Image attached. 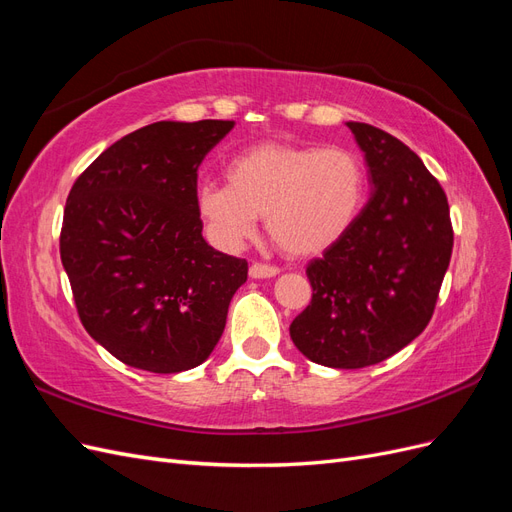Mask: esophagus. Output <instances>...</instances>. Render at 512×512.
<instances>
[{
	"instance_id": "obj_1",
	"label": "esophagus",
	"mask_w": 512,
	"mask_h": 512,
	"mask_svg": "<svg viewBox=\"0 0 512 512\" xmlns=\"http://www.w3.org/2000/svg\"><path fill=\"white\" fill-rule=\"evenodd\" d=\"M275 275H280V269L273 265H265V262H254L250 267V277H254V280H267V277Z\"/></svg>"
}]
</instances>
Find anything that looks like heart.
Masks as SVG:
<instances>
[{
  "label": "heart",
  "mask_w": 512,
  "mask_h": 512,
  "mask_svg": "<svg viewBox=\"0 0 512 512\" xmlns=\"http://www.w3.org/2000/svg\"><path fill=\"white\" fill-rule=\"evenodd\" d=\"M226 179L196 190L200 220L224 250L254 239L265 215L286 254H322L346 237L367 194L363 160L344 147L260 143L226 164Z\"/></svg>",
  "instance_id": "1"
}]
</instances>
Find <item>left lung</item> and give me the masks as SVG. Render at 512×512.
Wrapping results in <instances>:
<instances>
[{
    "instance_id": "left-lung-1",
    "label": "left lung",
    "mask_w": 512,
    "mask_h": 512,
    "mask_svg": "<svg viewBox=\"0 0 512 512\" xmlns=\"http://www.w3.org/2000/svg\"><path fill=\"white\" fill-rule=\"evenodd\" d=\"M371 196L346 237L307 265L312 303L290 337L309 361L361 369L421 335L453 254L448 200L423 160L389 132L348 121Z\"/></svg>"
}]
</instances>
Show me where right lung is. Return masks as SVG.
Listing matches in <instances>:
<instances>
[{"label": "right lung", "mask_w": 512, "mask_h": 512, "mask_svg": "<svg viewBox=\"0 0 512 512\" xmlns=\"http://www.w3.org/2000/svg\"><path fill=\"white\" fill-rule=\"evenodd\" d=\"M235 121H156L74 181L59 252L85 331L115 359L177 374L209 359L247 262L203 239L198 166Z\"/></svg>", "instance_id": "right-lung-1"}]
</instances>
